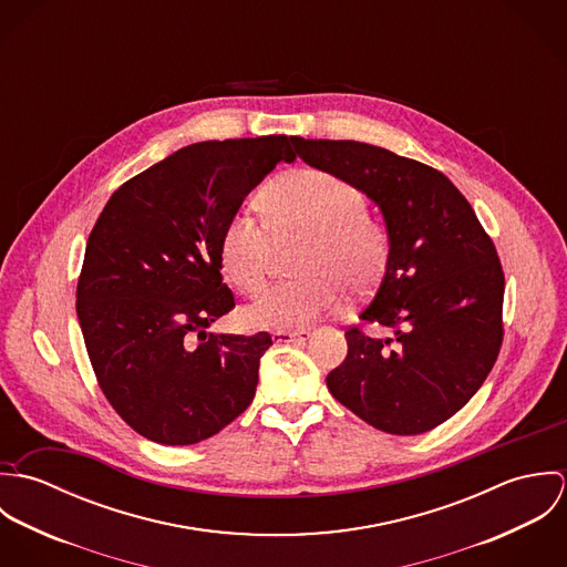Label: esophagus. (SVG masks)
<instances>
[{
    "mask_svg": "<svg viewBox=\"0 0 567 567\" xmlns=\"http://www.w3.org/2000/svg\"><path fill=\"white\" fill-rule=\"evenodd\" d=\"M310 336L308 329H295V331H275L272 340L275 342H303Z\"/></svg>",
    "mask_w": 567,
    "mask_h": 567,
    "instance_id": "34e87169",
    "label": "esophagus"
}]
</instances>
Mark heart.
<instances>
[{
    "mask_svg": "<svg viewBox=\"0 0 567 567\" xmlns=\"http://www.w3.org/2000/svg\"><path fill=\"white\" fill-rule=\"evenodd\" d=\"M264 220L236 214L220 236V264L244 295L266 288L275 240H306L297 259L301 279L268 290L246 308L255 329L292 331L317 321L351 297L367 295L384 275L391 236L367 209V196L353 183L319 167H301L270 181L259 194Z\"/></svg>",
    "mask_w": 567,
    "mask_h": 567,
    "instance_id": "1",
    "label": "heart"
}]
</instances>
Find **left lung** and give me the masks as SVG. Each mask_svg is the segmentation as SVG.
Here are the masks:
<instances>
[{
    "label": "left lung",
    "mask_w": 567,
    "mask_h": 567,
    "mask_svg": "<svg viewBox=\"0 0 567 567\" xmlns=\"http://www.w3.org/2000/svg\"><path fill=\"white\" fill-rule=\"evenodd\" d=\"M292 144L308 165L375 200L391 236L384 279L360 319L395 336L349 324L347 358L327 389L382 432H427L476 395L497 360L504 270L495 244L454 183L425 163L351 140Z\"/></svg>",
    "instance_id": "8db88e82"
}]
</instances>
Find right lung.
<instances>
[{
  "label": "right lung",
  "mask_w": 567,
  "mask_h": 567,
  "mask_svg": "<svg viewBox=\"0 0 567 567\" xmlns=\"http://www.w3.org/2000/svg\"><path fill=\"white\" fill-rule=\"evenodd\" d=\"M292 137L200 142L122 183L95 220L82 261L76 312L100 391L142 436L192 445L250 405L272 344L209 333L236 308L223 284L220 236L246 194Z\"/></svg>",
  "instance_id": "obj_1"
}]
</instances>
